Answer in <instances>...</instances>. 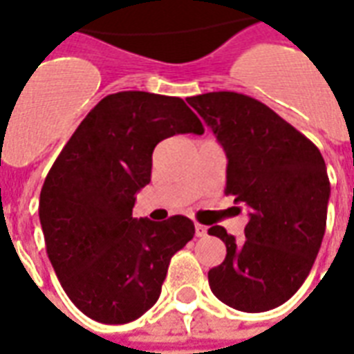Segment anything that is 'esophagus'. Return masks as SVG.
I'll list each match as a JSON object with an SVG mask.
<instances>
[{
  "instance_id": "34e87169",
  "label": "esophagus",
  "mask_w": 354,
  "mask_h": 354,
  "mask_svg": "<svg viewBox=\"0 0 354 354\" xmlns=\"http://www.w3.org/2000/svg\"><path fill=\"white\" fill-rule=\"evenodd\" d=\"M207 233H208L207 225L195 223V235H197V237H207Z\"/></svg>"
}]
</instances>
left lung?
<instances>
[{"label": "left lung", "mask_w": 354, "mask_h": 354, "mask_svg": "<svg viewBox=\"0 0 354 354\" xmlns=\"http://www.w3.org/2000/svg\"><path fill=\"white\" fill-rule=\"evenodd\" d=\"M227 155L225 195L248 208L246 239L222 225L225 260L208 271L214 296L237 311L261 313L294 296L311 271L326 230L330 180L319 147L273 109L220 91L187 98Z\"/></svg>", "instance_id": "obj_1"}]
</instances>
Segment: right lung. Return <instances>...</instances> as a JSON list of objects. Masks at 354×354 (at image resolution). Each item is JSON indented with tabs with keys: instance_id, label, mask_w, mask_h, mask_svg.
Masks as SVG:
<instances>
[{
	"instance_id": "1",
	"label": "right lung",
	"mask_w": 354,
	"mask_h": 354,
	"mask_svg": "<svg viewBox=\"0 0 354 354\" xmlns=\"http://www.w3.org/2000/svg\"><path fill=\"white\" fill-rule=\"evenodd\" d=\"M205 127L176 96L108 94L75 129L39 195V222L58 281L75 307L104 324L138 319L159 299L170 258L195 235L185 216L132 218L151 180L155 146Z\"/></svg>"
}]
</instances>
